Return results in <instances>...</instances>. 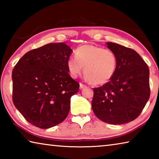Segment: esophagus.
<instances>
[{"label":"esophagus","mask_w":159,"mask_h":159,"mask_svg":"<svg viewBox=\"0 0 159 159\" xmlns=\"http://www.w3.org/2000/svg\"><path fill=\"white\" fill-rule=\"evenodd\" d=\"M86 86H87V85L83 84V83H80V89H82V88H85Z\"/></svg>","instance_id":"34e87169"}]
</instances>
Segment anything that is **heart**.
Segmentation results:
<instances>
[{
  "instance_id": "1",
  "label": "heart",
  "mask_w": 159,
  "mask_h": 159,
  "mask_svg": "<svg viewBox=\"0 0 159 159\" xmlns=\"http://www.w3.org/2000/svg\"><path fill=\"white\" fill-rule=\"evenodd\" d=\"M76 57L67 61V68L71 76L77 77L84 67V74L94 85L109 82L116 71L118 59L114 51L94 45H84L78 48Z\"/></svg>"
}]
</instances>
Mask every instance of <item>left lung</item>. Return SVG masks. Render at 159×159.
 <instances>
[{
  "label": "left lung",
  "mask_w": 159,
  "mask_h": 159,
  "mask_svg": "<svg viewBox=\"0 0 159 159\" xmlns=\"http://www.w3.org/2000/svg\"><path fill=\"white\" fill-rule=\"evenodd\" d=\"M117 56L116 71L101 87L93 88V112L109 124H123L141 114L150 96L149 69L139 54L131 48L107 43Z\"/></svg>",
  "instance_id": "left-lung-1"
}]
</instances>
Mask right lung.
<instances>
[{
    "instance_id": "obj_1",
    "label": "right lung",
    "mask_w": 159,
    "mask_h": 159,
    "mask_svg": "<svg viewBox=\"0 0 159 159\" xmlns=\"http://www.w3.org/2000/svg\"><path fill=\"white\" fill-rule=\"evenodd\" d=\"M71 52L64 43L45 45L26 52L12 70L13 103L36 127H53L69 114L70 98L79 89L67 68Z\"/></svg>"
}]
</instances>
